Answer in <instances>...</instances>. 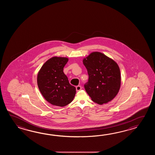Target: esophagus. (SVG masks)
<instances>
[{"label": "esophagus", "mask_w": 155, "mask_h": 155, "mask_svg": "<svg viewBox=\"0 0 155 155\" xmlns=\"http://www.w3.org/2000/svg\"><path fill=\"white\" fill-rule=\"evenodd\" d=\"M81 89H82V87H81V86L78 85L76 87V91H79L80 90H81Z\"/></svg>", "instance_id": "1"}]
</instances>
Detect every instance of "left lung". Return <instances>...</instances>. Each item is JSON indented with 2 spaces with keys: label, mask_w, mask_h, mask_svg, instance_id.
Listing matches in <instances>:
<instances>
[{
  "label": "left lung",
  "mask_w": 155,
  "mask_h": 155,
  "mask_svg": "<svg viewBox=\"0 0 155 155\" xmlns=\"http://www.w3.org/2000/svg\"><path fill=\"white\" fill-rule=\"evenodd\" d=\"M89 75L84 85L94 102L102 105L111 101L121 86L120 70L115 61L100 52H93L83 60Z\"/></svg>",
  "instance_id": "obj_1"
}]
</instances>
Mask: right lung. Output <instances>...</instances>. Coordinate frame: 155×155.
<instances>
[{
    "instance_id": "obj_1",
    "label": "right lung",
    "mask_w": 155,
    "mask_h": 155,
    "mask_svg": "<svg viewBox=\"0 0 155 155\" xmlns=\"http://www.w3.org/2000/svg\"><path fill=\"white\" fill-rule=\"evenodd\" d=\"M68 58L53 57L44 64L39 70L37 83L43 97L53 105L64 107L73 101L76 88L70 84L63 72Z\"/></svg>"
}]
</instances>
